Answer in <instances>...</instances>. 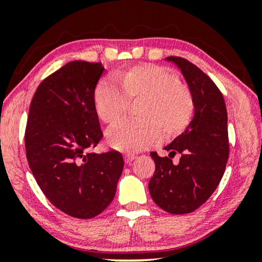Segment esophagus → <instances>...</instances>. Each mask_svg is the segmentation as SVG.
Returning a JSON list of instances; mask_svg holds the SVG:
<instances>
[{
  "mask_svg": "<svg viewBox=\"0 0 262 262\" xmlns=\"http://www.w3.org/2000/svg\"><path fill=\"white\" fill-rule=\"evenodd\" d=\"M136 159V155H132V154H124V160L126 163L132 162Z\"/></svg>",
  "mask_w": 262,
  "mask_h": 262,
  "instance_id": "esophagus-1",
  "label": "esophagus"
}]
</instances>
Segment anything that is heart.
<instances>
[{
  "mask_svg": "<svg viewBox=\"0 0 262 262\" xmlns=\"http://www.w3.org/2000/svg\"><path fill=\"white\" fill-rule=\"evenodd\" d=\"M117 81L103 78L94 92V105L103 123L112 124L125 113L130 100L139 99V118L118 121L107 131V142L123 151H139L164 137L181 135L191 123L194 100L174 71L139 64L118 73Z\"/></svg>",
  "mask_w": 262,
  "mask_h": 262,
  "instance_id": "obj_1",
  "label": "heart"
}]
</instances>
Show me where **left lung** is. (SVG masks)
I'll return each instance as SVG.
<instances>
[{
	"label": "left lung",
	"mask_w": 262,
	"mask_h": 262,
	"mask_svg": "<svg viewBox=\"0 0 262 262\" xmlns=\"http://www.w3.org/2000/svg\"><path fill=\"white\" fill-rule=\"evenodd\" d=\"M184 75L194 100V116L187 128L164 150L151 152L155 173L149 181L157 206L173 214L189 213L202 206L220 185L229 157L228 114L223 95L198 67L181 57H168ZM179 152L178 164L171 160Z\"/></svg>",
	"instance_id": "1"
}]
</instances>
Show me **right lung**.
Masks as SVG:
<instances>
[{"mask_svg": "<svg viewBox=\"0 0 262 262\" xmlns=\"http://www.w3.org/2000/svg\"><path fill=\"white\" fill-rule=\"evenodd\" d=\"M101 63L74 60L39 84L25 132L26 157L35 181L57 209L88 220L112 203L124 168L119 151L95 154L102 131L94 92Z\"/></svg>", "mask_w": 262, "mask_h": 262, "instance_id": "right-lung-1", "label": "right lung"}]
</instances>
